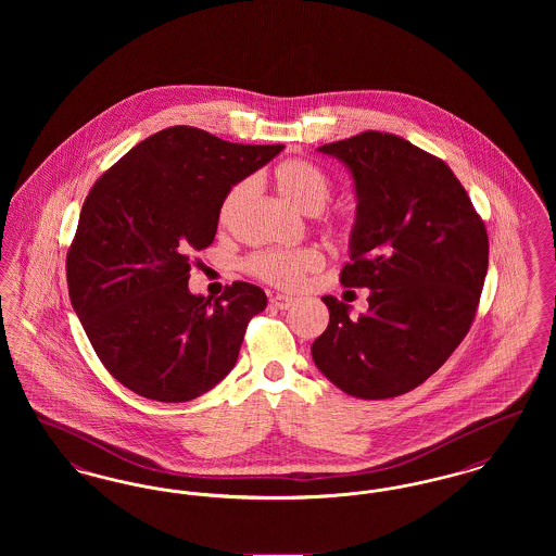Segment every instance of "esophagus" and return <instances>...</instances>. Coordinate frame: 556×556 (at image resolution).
<instances>
[{"label":"esophagus","mask_w":556,"mask_h":556,"mask_svg":"<svg viewBox=\"0 0 556 556\" xmlns=\"http://www.w3.org/2000/svg\"><path fill=\"white\" fill-rule=\"evenodd\" d=\"M293 298H288V295H273L270 298V306L273 308H277V311H288V308H291L293 306Z\"/></svg>","instance_id":"34e87169"}]
</instances>
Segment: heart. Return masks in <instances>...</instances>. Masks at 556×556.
<instances>
[{
    "label": "heart",
    "mask_w": 556,
    "mask_h": 556,
    "mask_svg": "<svg viewBox=\"0 0 556 556\" xmlns=\"http://www.w3.org/2000/svg\"><path fill=\"white\" fill-rule=\"evenodd\" d=\"M275 186L290 204L306 214L320 211L331 193L329 177L318 168L315 162L304 159L281 162L275 168ZM250 189H252L250 179H243L229 189L218 212L220 223L231 220V216L238 211L243 198L250 193ZM320 265H323V254L317 248L268 250V252L254 254L248 261V270L275 288L295 290L300 288L304 277L318 270Z\"/></svg>",
    "instance_id": "b5f03b06"
}]
</instances>
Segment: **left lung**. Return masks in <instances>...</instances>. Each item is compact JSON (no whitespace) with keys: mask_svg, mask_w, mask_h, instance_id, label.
Wrapping results in <instances>:
<instances>
[{"mask_svg":"<svg viewBox=\"0 0 556 556\" xmlns=\"http://www.w3.org/2000/svg\"><path fill=\"white\" fill-rule=\"evenodd\" d=\"M354 181L345 288H369V311L323 295L329 325L311 348L345 394L394 397L421 386L467 336L488 273L483 220L446 162L390 132L325 143Z\"/></svg>","mask_w":556,"mask_h":556,"instance_id":"left-lung-1","label":"left lung"}]
</instances>
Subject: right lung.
Listing matches in <instances>:
<instances>
[{"label": "right lung", "mask_w": 556, "mask_h": 556, "mask_svg": "<svg viewBox=\"0 0 556 556\" xmlns=\"http://www.w3.org/2000/svg\"><path fill=\"white\" fill-rule=\"evenodd\" d=\"M283 148L170 127L89 191L66 258L68 295L104 367L135 394L187 402L236 367L265 291L236 281L214 302L191 293L189 258L214 241L229 189Z\"/></svg>", "instance_id": "1"}]
</instances>
